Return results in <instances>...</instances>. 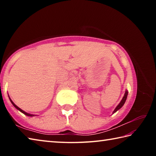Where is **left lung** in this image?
Returning a JSON list of instances; mask_svg holds the SVG:
<instances>
[{"mask_svg":"<svg viewBox=\"0 0 156 156\" xmlns=\"http://www.w3.org/2000/svg\"><path fill=\"white\" fill-rule=\"evenodd\" d=\"M127 95H128V91H125V96H124V97L122 98V100H121V102H120V104L118 105L117 107H116L115 110L113 111V113L117 112L118 110H119V109H120V108L123 106L124 104H125V101H126V97H127Z\"/></svg>","mask_w":156,"mask_h":156,"instance_id":"8db88e82","label":"left lung"}]
</instances>
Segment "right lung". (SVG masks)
<instances>
[{
  "mask_svg": "<svg viewBox=\"0 0 156 156\" xmlns=\"http://www.w3.org/2000/svg\"><path fill=\"white\" fill-rule=\"evenodd\" d=\"M10 99V98H9ZM10 101H11V102H12V105H14V106L16 107V109H18V110H19L20 111V112H22V113H24V114L25 115H28V116H34V115H31V114H30V113H26V112H24V111H23L22 109H20V108L19 107H17L16 106V105L14 103V102H12V100H11V99H10Z\"/></svg>",
  "mask_w": 156,
  "mask_h": 156,
  "instance_id": "right-lung-1",
  "label": "right lung"
}]
</instances>
